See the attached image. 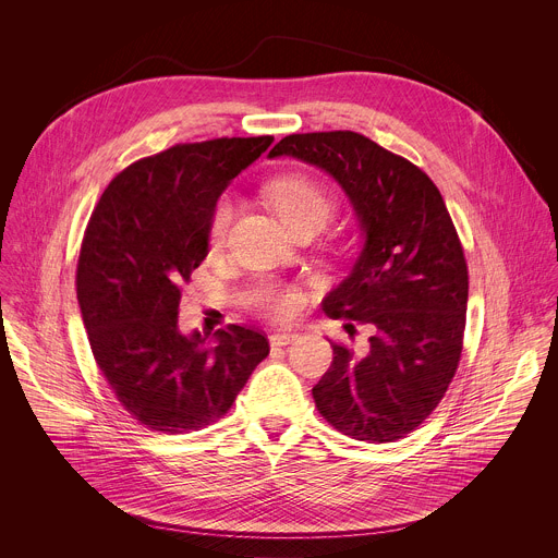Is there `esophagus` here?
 <instances>
[{
  "mask_svg": "<svg viewBox=\"0 0 558 558\" xmlns=\"http://www.w3.org/2000/svg\"><path fill=\"white\" fill-rule=\"evenodd\" d=\"M293 340H298V333H291V331H278V333H271V336H269L271 347H287V344H291Z\"/></svg>",
  "mask_w": 558,
  "mask_h": 558,
  "instance_id": "obj_1",
  "label": "esophagus"
}]
</instances>
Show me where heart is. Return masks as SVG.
I'll return each instance as SVG.
<instances>
[{
	"label": "heart",
	"instance_id": "1",
	"mask_svg": "<svg viewBox=\"0 0 558 558\" xmlns=\"http://www.w3.org/2000/svg\"><path fill=\"white\" fill-rule=\"evenodd\" d=\"M267 198L284 220V225L293 231L302 225H325L331 214V198L329 194L317 185L315 181L289 174L280 177L267 187ZM233 218V201L229 196H220L209 216V241L211 245H220L227 235V229ZM256 304L260 313H265L271 320H291V317L302 306V293L289 284H263L256 293Z\"/></svg>",
	"mask_w": 558,
	"mask_h": 558
}]
</instances>
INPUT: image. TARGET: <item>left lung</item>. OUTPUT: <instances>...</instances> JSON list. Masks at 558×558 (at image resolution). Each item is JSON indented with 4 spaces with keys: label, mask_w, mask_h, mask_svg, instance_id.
Returning a JSON list of instances; mask_svg holds the SVG:
<instances>
[{
    "label": "left lung",
    "mask_w": 558,
    "mask_h": 558,
    "mask_svg": "<svg viewBox=\"0 0 558 558\" xmlns=\"http://www.w3.org/2000/svg\"><path fill=\"white\" fill-rule=\"evenodd\" d=\"M276 156L333 177L364 235L323 308L368 325V351L357 357L333 344V364L313 386L315 407L357 441L402 439L437 409L461 357L468 267L446 203L417 166L357 132L289 134Z\"/></svg>",
    "instance_id": "8db88e82"
}]
</instances>
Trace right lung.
<instances>
[{
  "mask_svg": "<svg viewBox=\"0 0 558 558\" xmlns=\"http://www.w3.org/2000/svg\"><path fill=\"white\" fill-rule=\"evenodd\" d=\"M274 136L174 145L125 168L95 207L76 265L93 355L121 407L149 430L183 435L222 417L269 355L263 333L179 329L181 287L205 260L225 187Z\"/></svg>",
  "mask_w": 558,
  "mask_h": 558,
  "instance_id": "right-lung-1",
  "label": "right lung"
}]
</instances>
